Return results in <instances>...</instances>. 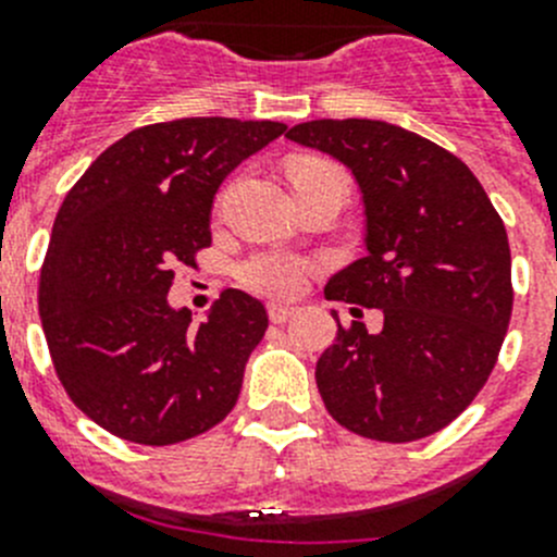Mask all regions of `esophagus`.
Masks as SVG:
<instances>
[{
	"label": "esophagus",
	"instance_id": "obj_1",
	"mask_svg": "<svg viewBox=\"0 0 557 557\" xmlns=\"http://www.w3.org/2000/svg\"><path fill=\"white\" fill-rule=\"evenodd\" d=\"M295 312H298V309L289 307V304H270L268 307V314L273 323H287Z\"/></svg>",
	"mask_w": 557,
	"mask_h": 557
}]
</instances>
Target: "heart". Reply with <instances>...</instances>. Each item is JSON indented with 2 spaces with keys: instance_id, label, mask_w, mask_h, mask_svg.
I'll return each mask as SVG.
<instances>
[{
  "instance_id": "obj_1",
  "label": "heart",
  "mask_w": 557,
  "mask_h": 557,
  "mask_svg": "<svg viewBox=\"0 0 557 557\" xmlns=\"http://www.w3.org/2000/svg\"><path fill=\"white\" fill-rule=\"evenodd\" d=\"M329 172L339 170L326 164V161H298V164H293V170H289V178L298 186L309 178H318V175H329ZM309 270H312V264H309V259H304V256L289 253V250L270 248L250 253L248 259L239 264L236 275H239V282L248 289H253V293L278 295V298H284V295H295L304 287Z\"/></svg>"
}]
</instances>
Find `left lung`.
<instances>
[{
  "label": "left lung",
  "instance_id": "1",
  "mask_svg": "<svg viewBox=\"0 0 557 557\" xmlns=\"http://www.w3.org/2000/svg\"><path fill=\"white\" fill-rule=\"evenodd\" d=\"M287 139L346 164L362 191L368 253L323 293L385 318L376 334L337 321V339L314 368L323 405L371 441L435 435L488 382L508 332L505 223L469 166L405 127L314 120L289 127Z\"/></svg>",
  "mask_w": 557,
  "mask_h": 557
}]
</instances>
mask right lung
<instances>
[{
	"label": "right lung",
	"mask_w": 557,
	"mask_h": 557,
	"mask_svg": "<svg viewBox=\"0 0 557 557\" xmlns=\"http://www.w3.org/2000/svg\"><path fill=\"white\" fill-rule=\"evenodd\" d=\"M282 122L191 116L131 131L69 189L49 239L38 312L58 379L95 424L170 446L234 410L268 329L262 301L225 289L209 321L166 293L211 245V203L234 166Z\"/></svg>",
	"instance_id": "1"
}]
</instances>
